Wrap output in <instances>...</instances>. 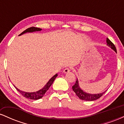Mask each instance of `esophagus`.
<instances>
[{"instance_id": "1", "label": "esophagus", "mask_w": 124, "mask_h": 124, "mask_svg": "<svg viewBox=\"0 0 124 124\" xmlns=\"http://www.w3.org/2000/svg\"><path fill=\"white\" fill-rule=\"evenodd\" d=\"M70 71V69H69V68H65V69L63 70V72L65 73H69Z\"/></svg>"}]
</instances>
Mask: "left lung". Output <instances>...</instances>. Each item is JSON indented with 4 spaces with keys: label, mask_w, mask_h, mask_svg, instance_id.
I'll return each instance as SVG.
<instances>
[{
    "label": "left lung",
    "mask_w": 124,
    "mask_h": 124,
    "mask_svg": "<svg viewBox=\"0 0 124 124\" xmlns=\"http://www.w3.org/2000/svg\"><path fill=\"white\" fill-rule=\"evenodd\" d=\"M107 45L108 46L111 48L112 49H113L114 51L116 53V49L115 45H114V44L108 38H107ZM72 89H73V92L76 93L77 96L81 100H83L85 101H94L96 100H97L99 98H100L106 92V90L105 92H103V93H98V94H90V93H87L86 92H84V91L80 87L79 85V81L78 79H76V83L75 85L72 86Z\"/></svg>",
    "instance_id": "left-lung-1"
}]
</instances>
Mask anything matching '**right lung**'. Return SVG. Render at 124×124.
<instances>
[{"mask_svg": "<svg viewBox=\"0 0 124 124\" xmlns=\"http://www.w3.org/2000/svg\"><path fill=\"white\" fill-rule=\"evenodd\" d=\"M41 28H37V27H32L28 28L27 29L25 30V31H24L23 32H21V33L19 35H21L27 33V32H35V31H41ZM58 76V74H55V75L53 77L49 79V80L47 82V83L44 86V87L42 89L39 90L38 91H37V92H23V91H21L20 90H19L15 86L16 89H17V90L24 97L27 98V99H31V100H38L42 98V97L44 96V95L45 94V93H46V91L49 89V88L50 87V86L52 85V84L53 83L54 81L55 80V79H56V77Z\"/></svg>", "mask_w": 124, "mask_h": 124, "instance_id": "1", "label": "right lung"}]
</instances>
